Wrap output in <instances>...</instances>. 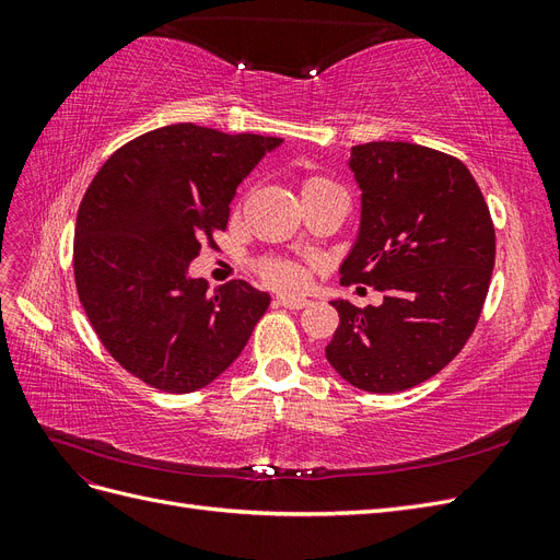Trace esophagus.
<instances>
[{
	"mask_svg": "<svg viewBox=\"0 0 560 560\" xmlns=\"http://www.w3.org/2000/svg\"><path fill=\"white\" fill-rule=\"evenodd\" d=\"M276 306H282V308H290V311H301L308 306V301L303 296H278L276 299Z\"/></svg>",
	"mask_w": 560,
	"mask_h": 560,
	"instance_id": "34e87169",
	"label": "esophagus"
}]
</instances>
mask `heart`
<instances>
[{
	"label": "heart",
	"instance_id": "b5f03b06",
	"mask_svg": "<svg viewBox=\"0 0 560 560\" xmlns=\"http://www.w3.org/2000/svg\"><path fill=\"white\" fill-rule=\"evenodd\" d=\"M325 184H331V182L325 179V177H308L306 182H303L301 191L315 189V186H325ZM259 273H261V278L268 284L280 287V290H294V287H299L301 280H303L301 268L294 261H287V259H268V261H264L261 268H259Z\"/></svg>",
	"mask_w": 560,
	"mask_h": 560
}]
</instances>
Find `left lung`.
Returning a JSON list of instances; mask_svg holds the SVG:
<instances>
[{
    "instance_id": "1",
    "label": "left lung",
    "mask_w": 560,
    "mask_h": 560,
    "mask_svg": "<svg viewBox=\"0 0 560 560\" xmlns=\"http://www.w3.org/2000/svg\"><path fill=\"white\" fill-rule=\"evenodd\" d=\"M362 189L358 243L343 284L383 292L381 306L331 301L329 364L366 393H401L439 374L477 327L495 264V226L463 161L411 142L352 147Z\"/></svg>"
}]
</instances>
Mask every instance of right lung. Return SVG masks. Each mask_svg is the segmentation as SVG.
I'll return each instance as SVG.
<instances>
[{"instance_id": "obj_1", "label": "right lung", "mask_w": 560, "mask_h": 560, "mask_svg": "<svg viewBox=\"0 0 560 560\" xmlns=\"http://www.w3.org/2000/svg\"><path fill=\"white\" fill-rule=\"evenodd\" d=\"M280 138L175 124L116 149L83 196L74 280L91 327L128 374L163 393L231 366L270 296L245 280L208 294L186 270L229 224L231 200Z\"/></svg>"}]
</instances>
